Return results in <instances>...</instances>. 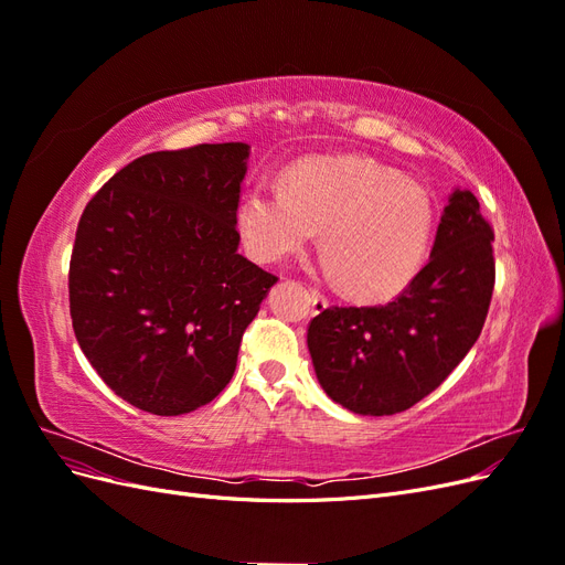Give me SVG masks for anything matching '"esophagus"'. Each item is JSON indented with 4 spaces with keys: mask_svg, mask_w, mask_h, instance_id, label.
Here are the masks:
<instances>
[{
    "mask_svg": "<svg viewBox=\"0 0 565 565\" xmlns=\"http://www.w3.org/2000/svg\"><path fill=\"white\" fill-rule=\"evenodd\" d=\"M309 292H311V301H313V311H316V313H318V311H322V309H328L330 301H328V297H324V295L320 292V289L311 287Z\"/></svg>",
    "mask_w": 565,
    "mask_h": 565,
    "instance_id": "34e87169",
    "label": "esophagus"
}]
</instances>
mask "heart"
<instances>
[{"instance_id":"1","label":"heart","mask_w":565,"mask_h":565,"mask_svg":"<svg viewBox=\"0 0 565 565\" xmlns=\"http://www.w3.org/2000/svg\"><path fill=\"white\" fill-rule=\"evenodd\" d=\"M237 226L254 259L278 264L322 228L324 270L363 301H388L429 256L436 204L424 185L361 158H313L287 169L285 188H247Z\"/></svg>"}]
</instances>
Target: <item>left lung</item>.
I'll use <instances>...</instances> for the list:
<instances>
[{
	"mask_svg": "<svg viewBox=\"0 0 565 565\" xmlns=\"http://www.w3.org/2000/svg\"><path fill=\"white\" fill-rule=\"evenodd\" d=\"M494 287L492 228L467 188L443 210L431 259L386 306H330L306 334L316 377L355 415L413 407L476 344Z\"/></svg>",
	"mask_w": 565,
	"mask_h": 565,
	"instance_id": "1",
	"label": "left lung"
}]
</instances>
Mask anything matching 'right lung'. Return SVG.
I'll list each match as a JSON object with an SVG mask.
<instances>
[{"label":"right lung","mask_w":565,"mask_h":565,"mask_svg":"<svg viewBox=\"0 0 565 565\" xmlns=\"http://www.w3.org/2000/svg\"><path fill=\"white\" fill-rule=\"evenodd\" d=\"M247 160L241 141L148 152L82 212L73 330L98 377L143 413L174 417L214 401L278 282L237 252Z\"/></svg>","instance_id":"add662e5"}]
</instances>
